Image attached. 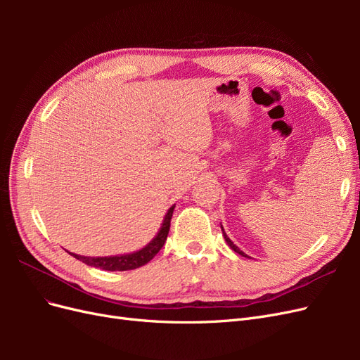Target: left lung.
<instances>
[{"instance_id": "8db88e82", "label": "left lung", "mask_w": 360, "mask_h": 360, "mask_svg": "<svg viewBox=\"0 0 360 360\" xmlns=\"http://www.w3.org/2000/svg\"><path fill=\"white\" fill-rule=\"evenodd\" d=\"M221 228H222V234H224V238H225V242L228 243V246H230V248H231V249L234 250V252H237L238 255H242V257H248V255H246V254L243 252V250H240V249H238V248H237V246H236V245H234V243L231 242V238H230V237H228V236H226V233L224 231V226H221Z\"/></svg>"}]
</instances>
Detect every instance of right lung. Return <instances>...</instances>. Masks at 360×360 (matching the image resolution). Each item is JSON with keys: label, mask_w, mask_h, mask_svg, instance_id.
<instances>
[{"label": "right lung", "mask_w": 360, "mask_h": 360, "mask_svg": "<svg viewBox=\"0 0 360 360\" xmlns=\"http://www.w3.org/2000/svg\"><path fill=\"white\" fill-rule=\"evenodd\" d=\"M172 205L171 209L167 212L165 217H163V222L159 233L156 234V237L151 240L147 246H144L143 249L136 250V252L132 254H124V255H114V257H84V255H78V254H72L76 259L82 261L86 266L91 267H97L102 270H108V271H124V270H134L138 269L141 266L147 264L150 259H153V257L159 252L162 249V246L165 245V240L168 237V231H169V225H171V217H172V212H174Z\"/></svg>", "instance_id": "obj_1"}]
</instances>
